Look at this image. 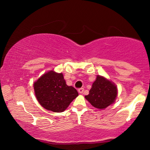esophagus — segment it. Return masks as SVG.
I'll list each match as a JSON object with an SVG mask.
<instances>
[{"label": "esophagus", "instance_id": "1", "mask_svg": "<svg viewBox=\"0 0 150 150\" xmlns=\"http://www.w3.org/2000/svg\"><path fill=\"white\" fill-rule=\"evenodd\" d=\"M83 91H84L83 88H80V89H78V91H79V93H81V94L83 93Z\"/></svg>", "mask_w": 150, "mask_h": 150}]
</instances>
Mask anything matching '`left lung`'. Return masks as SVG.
I'll return each instance as SVG.
<instances>
[{
  "mask_svg": "<svg viewBox=\"0 0 150 150\" xmlns=\"http://www.w3.org/2000/svg\"><path fill=\"white\" fill-rule=\"evenodd\" d=\"M117 93V87L113 82L98 75L92 84L89 93L85 98L93 107L102 110L115 102Z\"/></svg>",
  "mask_w": 150,
  "mask_h": 150,
  "instance_id": "8db88e82",
  "label": "left lung"
}]
</instances>
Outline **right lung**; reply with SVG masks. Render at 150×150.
<instances>
[{
	"label": "right lung",
	"instance_id": "right-lung-1",
	"mask_svg": "<svg viewBox=\"0 0 150 150\" xmlns=\"http://www.w3.org/2000/svg\"><path fill=\"white\" fill-rule=\"evenodd\" d=\"M35 95L45 109L61 112L79 96L76 89L67 86L63 73L50 70L44 73L33 84Z\"/></svg>",
	"mask_w": 150,
	"mask_h": 150
}]
</instances>
